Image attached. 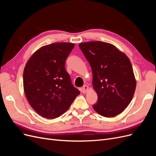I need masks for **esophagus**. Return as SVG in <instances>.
I'll return each mask as SVG.
<instances>
[{
	"label": "esophagus",
	"instance_id": "34e87169",
	"mask_svg": "<svg viewBox=\"0 0 156 156\" xmlns=\"http://www.w3.org/2000/svg\"><path fill=\"white\" fill-rule=\"evenodd\" d=\"M88 87L87 85H84L82 88V92L83 93H86L88 92Z\"/></svg>",
	"mask_w": 156,
	"mask_h": 156
}]
</instances>
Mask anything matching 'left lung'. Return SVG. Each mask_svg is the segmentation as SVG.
Here are the masks:
<instances>
[{
    "instance_id": "left-lung-1",
    "label": "left lung",
    "mask_w": 156,
    "mask_h": 156,
    "mask_svg": "<svg viewBox=\"0 0 156 156\" xmlns=\"http://www.w3.org/2000/svg\"><path fill=\"white\" fill-rule=\"evenodd\" d=\"M79 46L92 71V84L98 94L94 109L105 117L119 115L128 106L135 91L130 60L115 45L105 42L88 41Z\"/></svg>"
}]
</instances>
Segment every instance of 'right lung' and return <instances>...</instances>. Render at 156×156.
Masks as SVG:
<instances>
[{"mask_svg": "<svg viewBox=\"0 0 156 156\" xmlns=\"http://www.w3.org/2000/svg\"><path fill=\"white\" fill-rule=\"evenodd\" d=\"M74 46L67 42L43 46L25 65V96L33 109L44 118L54 119L61 116L80 94L65 69L66 60Z\"/></svg>", "mask_w": 156, "mask_h": 156, "instance_id": "1", "label": "right lung"}]
</instances>
